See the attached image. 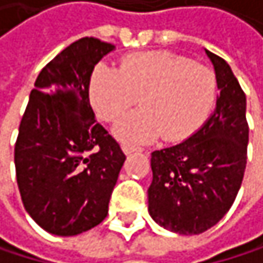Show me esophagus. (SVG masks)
Wrapping results in <instances>:
<instances>
[{
    "mask_svg": "<svg viewBox=\"0 0 263 263\" xmlns=\"http://www.w3.org/2000/svg\"><path fill=\"white\" fill-rule=\"evenodd\" d=\"M122 149H123V152H125V154H132V152H135V151H140V147H138V146L126 144V143H123V144H122Z\"/></svg>",
    "mask_w": 263,
    "mask_h": 263,
    "instance_id": "1",
    "label": "esophagus"
}]
</instances>
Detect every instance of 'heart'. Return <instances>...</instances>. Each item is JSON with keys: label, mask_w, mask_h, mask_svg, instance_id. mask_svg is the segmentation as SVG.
Segmentation results:
<instances>
[{"label": "heart", "mask_w": 263, "mask_h": 263, "mask_svg": "<svg viewBox=\"0 0 263 263\" xmlns=\"http://www.w3.org/2000/svg\"><path fill=\"white\" fill-rule=\"evenodd\" d=\"M218 92L215 73L171 51L125 56L119 70L100 62L91 73L89 100L105 122L119 120L140 99L141 109L123 117L114 134L125 143H146L163 134L181 141L212 112Z\"/></svg>", "instance_id": "heart-1"}]
</instances>
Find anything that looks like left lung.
<instances>
[{
	"label": "left lung",
	"instance_id": "left-lung-1",
	"mask_svg": "<svg viewBox=\"0 0 263 263\" xmlns=\"http://www.w3.org/2000/svg\"><path fill=\"white\" fill-rule=\"evenodd\" d=\"M210 58L219 96L216 109L199 131L183 143L154 151L147 189L152 219L180 235H199L230 210L247 166V99L230 65Z\"/></svg>",
	"mask_w": 263,
	"mask_h": 263
}]
</instances>
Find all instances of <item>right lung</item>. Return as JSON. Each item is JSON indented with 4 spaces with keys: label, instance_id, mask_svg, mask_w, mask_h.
<instances>
[{
    "label": "right lung",
    "instance_id": "add662e5",
    "mask_svg": "<svg viewBox=\"0 0 263 263\" xmlns=\"http://www.w3.org/2000/svg\"><path fill=\"white\" fill-rule=\"evenodd\" d=\"M112 44L82 37L39 73L15 144V169L27 213L45 232L76 236L108 215L126 160L89 105L94 65Z\"/></svg>",
    "mask_w": 263,
    "mask_h": 263
}]
</instances>
